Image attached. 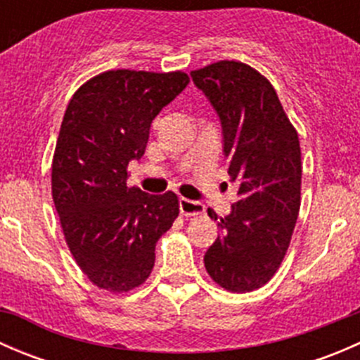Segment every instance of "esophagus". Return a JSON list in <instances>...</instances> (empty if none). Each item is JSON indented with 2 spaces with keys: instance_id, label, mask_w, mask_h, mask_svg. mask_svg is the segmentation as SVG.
I'll return each mask as SVG.
<instances>
[{
  "instance_id": "esophagus-1",
  "label": "esophagus",
  "mask_w": 360,
  "mask_h": 360,
  "mask_svg": "<svg viewBox=\"0 0 360 360\" xmlns=\"http://www.w3.org/2000/svg\"><path fill=\"white\" fill-rule=\"evenodd\" d=\"M179 209L184 216H198L205 212V205L202 202L190 200V198H179Z\"/></svg>"
}]
</instances>
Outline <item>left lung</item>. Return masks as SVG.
<instances>
[{"label":"left lung","instance_id":"obj_1","mask_svg":"<svg viewBox=\"0 0 360 360\" xmlns=\"http://www.w3.org/2000/svg\"><path fill=\"white\" fill-rule=\"evenodd\" d=\"M191 78L219 116L228 174L240 197L219 217L203 263L217 285L250 292L274 277L291 244L301 205L300 137L274 85L248 64L219 60ZM209 216L217 219L212 209Z\"/></svg>","mask_w":360,"mask_h":360}]
</instances>
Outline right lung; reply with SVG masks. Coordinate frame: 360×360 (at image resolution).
<instances>
[{
	"label": "right lung",
	"instance_id": "add662e5",
	"mask_svg": "<svg viewBox=\"0 0 360 360\" xmlns=\"http://www.w3.org/2000/svg\"><path fill=\"white\" fill-rule=\"evenodd\" d=\"M190 83L186 72L115 69L69 101L52 160V197L76 264L94 285L129 292L150 277L158 238L179 216L177 195L127 186L151 122Z\"/></svg>",
	"mask_w": 360,
	"mask_h": 360
}]
</instances>
